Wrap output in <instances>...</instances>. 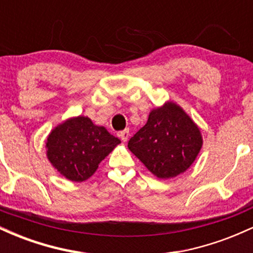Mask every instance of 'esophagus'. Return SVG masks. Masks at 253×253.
<instances>
[{
    "label": "esophagus",
    "mask_w": 253,
    "mask_h": 253,
    "mask_svg": "<svg viewBox=\"0 0 253 253\" xmlns=\"http://www.w3.org/2000/svg\"><path fill=\"white\" fill-rule=\"evenodd\" d=\"M119 136H120L121 140H123V141H127V140H128V136H129V130L128 129L123 130V132L119 133Z\"/></svg>",
    "instance_id": "esophagus-1"
}]
</instances>
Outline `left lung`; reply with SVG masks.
I'll list each match as a JSON object with an SVG mask.
<instances>
[{
    "instance_id": "left-lung-1",
    "label": "left lung",
    "mask_w": 253,
    "mask_h": 253,
    "mask_svg": "<svg viewBox=\"0 0 253 253\" xmlns=\"http://www.w3.org/2000/svg\"><path fill=\"white\" fill-rule=\"evenodd\" d=\"M197 125L178 104L151 110L146 125L128 141V149L158 178H172L190 168L202 147Z\"/></svg>"
}]
</instances>
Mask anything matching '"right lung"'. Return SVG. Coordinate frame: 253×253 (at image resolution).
<instances>
[{
    "instance_id": "1",
    "label": "right lung",
    "mask_w": 253,
    "mask_h": 253,
    "mask_svg": "<svg viewBox=\"0 0 253 253\" xmlns=\"http://www.w3.org/2000/svg\"><path fill=\"white\" fill-rule=\"evenodd\" d=\"M120 143L88 117H76L51 130L46 155L60 175L72 182H83L94 175L98 164Z\"/></svg>"
}]
</instances>
